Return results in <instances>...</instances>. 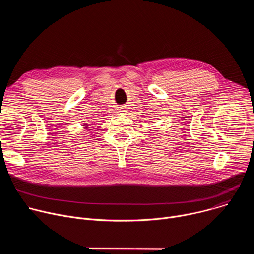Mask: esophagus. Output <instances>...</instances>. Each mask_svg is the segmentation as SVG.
I'll return each instance as SVG.
<instances>
[{"mask_svg":"<svg viewBox=\"0 0 254 254\" xmlns=\"http://www.w3.org/2000/svg\"><path fill=\"white\" fill-rule=\"evenodd\" d=\"M121 112H125V111H121Z\"/></svg>","mask_w":254,"mask_h":254,"instance_id":"1","label":"esophagus"}]
</instances>
